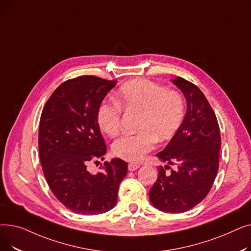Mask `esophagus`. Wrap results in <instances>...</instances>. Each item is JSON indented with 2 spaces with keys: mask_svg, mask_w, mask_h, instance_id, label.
<instances>
[{
  "mask_svg": "<svg viewBox=\"0 0 251 251\" xmlns=\"http://www.w3.org/2000/svg\"><path fill=\"white\" fill-rule=\"evenodd\" d=\"M138 168H139V165L134 164V163H130V164L128 165V170H129V171H135V170H137Z\"/></svg>",
  "mask_w": 251,
  "mask_h": 251,
  "instance_id": "obj_1",
  "label": "esophagus"
}]
</instances>
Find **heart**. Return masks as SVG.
Listing matches in <instances>:
<instances>
[{"label": "heart", "instance_id": "heart-1", "mask_svg": "<svg viewBox=\"0 0 251 251\" xmlns=\"http://www.w3.org/2000/svg\"><path fill=\"white\" fill-rule=\"evenodd\" d=\"M117 102H102L98 111V123L103 132L115 137L121 130L122 108L138 112L136 134H127L117 139L113 153L120 159L137 162L151 151L157 141L172 138L185 117V102L179 91L166 89L148 79H134L119 89Z\"/></svg>", "mask_w": 251, "mask_h": 251}]
</instances>
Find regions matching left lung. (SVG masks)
Returning a JSON list of instances; mask_svg holds the SVG:
<instances>
[{
    "mask_svg": "<svg viewBox=\"0 0 251 251\" xmlns=\"http://www.w3.org/2000/svg\"><path fill=\"white\" fill-rule=\"evenodd\" d=\"M187 100L184 121L166 149L156 153L170 166L159 167V177L150 190L154 207L183 213L199 204L209 192L219 170L221 134L216 114L202 91L182 77L173 79Z\"/></svg>",
    "mask_w": 251,
    "mask_h": 251,
    "instance_id": "1",
    "label": "left lung"
}]
</instances>
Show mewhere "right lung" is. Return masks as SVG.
Returning <instances> with one entry per match:
<instances>
[{"label":"right lung","mask_w":251,"mask_h":251,"mask_svg":"<svg viewBox=\"0 0 251 251\" xmlns=\"http://www.w3.org/2000/svg\"><path fill=\"white\" fill-rule=\"evenodd\" d=\"M115 85V80L94 75L78 76L59 85L43 109L38 131L43 172L57 200L76 214L113 208L127 175V163L121 159L105 162L97 174L87 169L107 151L98 111Z\"/></svg>","instance_id":"right-lung-1"}]
</instances>
